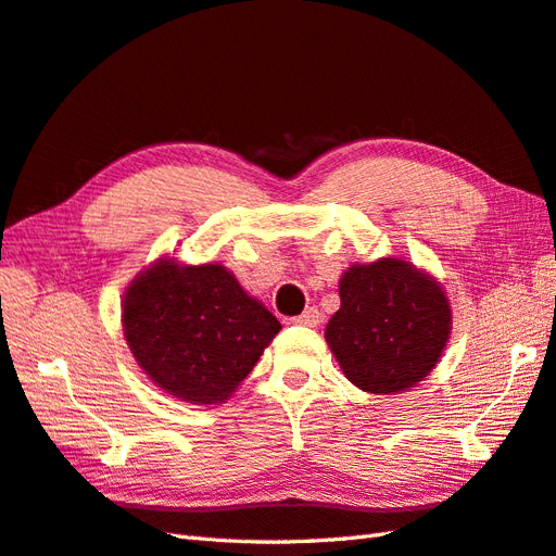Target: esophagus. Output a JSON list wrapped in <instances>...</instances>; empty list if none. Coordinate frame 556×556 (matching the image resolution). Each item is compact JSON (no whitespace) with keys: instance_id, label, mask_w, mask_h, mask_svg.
<instances>
[{"instance_id":"obj_1","label":"esophagus","mask_w":556,"mask_h":556,"mask_svg":"<svg viewBox=\"0 0 556 556\" xmlns=\"http://www.w3.org/2000/svg\"><path fill=\"white\" fill-rule=\"evenodd\" d=\"M319 319H321V316H319V309H316V307H307L303 314L295 316L293 324H298V326H307V328H314L316 324H319Z\"/></svg>"}]
</instances>
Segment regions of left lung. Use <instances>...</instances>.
Masks as SVG:
<instances>
[{
  "label": "left lung",
  "instance_id": "obj_1",
  "mask_svg": "<svg viewBox=\"0 0 556 556\" xmlns=\"http://www.w3.org/2000/svg\"><path fill=\"white\" fill-rule=\"evenodd\" d=\"M338 291L324 338L349 382L391 395L431 375L452 336L450 298L433 275L391 256L346 267Z\"/></svg>",
  "mask_w": 556,
  "mask_h": 556
}]
</instances>
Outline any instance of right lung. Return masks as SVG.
I'll return each instance as SVG.
<instances>
[{"mask_svg": "<svg viewBox=\"0 0 556 556\" xmlns=\"http://www.w3.org/2000/svg\"><path fill=\"white\" fill-rule=\"evenodd\" d=\"M121 324L141 372L190 405L226 403L281 330L228 267L172 256L128 283Z\"/></svg>", "mask_w": 556, "mask_h": 556, "instance_id": "1", "label": "right lung"}]
</instances>
